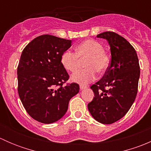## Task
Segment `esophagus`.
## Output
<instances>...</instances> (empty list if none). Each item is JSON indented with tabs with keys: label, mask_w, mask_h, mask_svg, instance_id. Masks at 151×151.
<instances>
[{
	"label": "esophagus",
	"mask_w": 151,
	"mask_h": 151,
	"mask_svg": "<svg viewBox=\"0 0 151 151\" xmlns=\"http://www.w3.org/2000/svg\"><path fill=\"white\" fill-rule=\"evenodd\" d=\"M80 90H84V89H85V88H88V87H87L86 85H80Z\"/></svg>",
	"instance_id": "esophagus-1"
}]
</instances>
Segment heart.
I'll return each mask as SVG.
<instances>
[{"label": "heart", "instance_id": "obj_1", "mask_svg": "<svg viewBox=\"0 0 151 151\" xmlns=\"http://www.w3.org/2000/svg\"><path fill=\"white\" fill-rule=\"evenodd\" d=\"M85 69L79 70L71 77V81L86 85L93 80L96 71L101 74L109 66V60L104 47L95 40H86L75 47V53L66 51L62 54L60 61L66 71L74 72L78 68L80 60H85Z\"/></svg>", "mask_w": 151, "mask_h": 151}]
</instances>
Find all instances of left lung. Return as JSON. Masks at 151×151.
<instances>
[{
  "mask_svg": "<svg viewBox=\"0 0 151 151\" xmlns=\"http://www.w3.org/2000/svg\"><path fill=\"white\" fill-rule=\"evenodd\" d=\"M97 38L106 39L109 44L111 62L104 77L91 87L94 98L88 108L96 121L111 124L127 113L136 99L140 74L139 60L134 48L120 35L107 31ZM106 86L109 88L107 91Z\"/></svg>",
  "mask_w": 151,
  "mask_h": 151,
  "instance_id": "left-lung-1",
  "label": "left lung"
}]
</instances>
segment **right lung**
Segmentation results:
<instances>
[{
  "instance_id": "add662e5",
  "label": "right lung",
  "mask_w": 151,
  "mask_h": 151,
  "mask_svg": "<svg viewBox=\"0 0 151 151\" xmlns=\"http://www.w3.org/2000/svg\"><path fill=\"white\" fill-rule=\"evenodd\" d=\"M71 46V40L42 35L22 51L17 67L18 93L27 112L39 122L60 120L80 91L77 83L62 86L69 76L60 58Z\"/></svg>"
}]
</instances>
